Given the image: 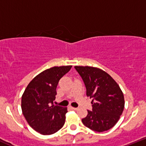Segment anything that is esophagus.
I'll return each mask as SVG.
<instances>
[{
	"label": "esophagus",
	"mask_w": 146,
	"mask_h": 146,
	"mask_svg": "<svg viewBox=\"0 0 146 146\" xmlns=\"http://www.w3.org/2000/svg\"><path fill=\"white\" fill-rule=\"evenodd\" d=\"M70 108L71 109V110H74V111H76L78 109V108H74V107H72V106H70Z\"/></svg>",
	"instance_id": "34e87169"
}]
</instances>
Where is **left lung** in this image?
<instances>
[{
    "label": "left lung",
    "instance_id": "8db88e82",
    "mask_svg": "<svg viewBox=\"0 0 146 146\" xmlns=\"http://www.w3.org/2000/svg\"><path fill=\"white\" fill-rule=\"evenodd\" d=\"M86 88V96L93 98L92 111L82 119L83 125L96 131L111 129L119 120L124 109V96L118 83L101 69L75 66Z\"/></svg>",
    "mask_w": 146,
    "mask_h": 146
}]
</instances>
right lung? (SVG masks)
I'll return each mask as SVG.
<instances>
[{
	"label": "right lung",
	"instance_id": "1",
	"mask_svg": "<svg viewBox=\"0 0 146 146\" xmlns=\"http://www.w3.org/2000/svg\"><path fill=\"white\" fill-rule=\"evenodd\" d=\"M72 66H55L35 76L21 99L22 112L30 126L42 135H50L63 126L67 108L53 104L60 79Z\"/></svg>",
	"mask_w": 146,
	"mask_h": 146
}]
</instances>
